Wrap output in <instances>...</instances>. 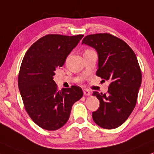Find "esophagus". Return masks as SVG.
Returning a JSON list of instances; mask_svg holds the SVG:
<instances>
[{
	"label": "esophagus",
	"mask_w": 154,
	"mask_h": 154,
	"mask_svg": "<svg viewBox=\"0 0 154 154\" xmlns=\"http://www.w3.org/2000/svg\"><path fill=\"white\" fill-rule=\"evenodd\" d=\"M83 93H84V94L85 95V96H89V95L91 94L90 91L88 90V89H83Z\"/></svg>",
	"instance_id": "34e87169"
}]
</instances>
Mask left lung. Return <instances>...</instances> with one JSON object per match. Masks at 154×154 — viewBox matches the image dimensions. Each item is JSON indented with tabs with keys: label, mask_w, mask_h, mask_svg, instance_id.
Segmentation results:
<instances>
[{
	"label": "left lung",
	"mask_w": 154,
	"mask_h": 154,
	"mask_svg": "<svg viewBox=\"0 0 154 154\" xmlns=\"http://www.w3.org/2000/svg\"><path fill=\"white\" fill-rule=\"evenodd\" d=\"M82 44L96 50L97 75L110 82L107 94L93 92L100 102L98 109L92 112L93 120L104 129H115L124 123L137 104L141 84L137 56L125 42L109 33L89 35Z\"/></svg>",
	"instance_id": "8db88e82"
}]
</instances>
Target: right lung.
Returning a JSON list of instances; mask_svg holds the SVG:
<instances>
[{
  "instance_id": "add662e5",
  "label": "right lung",
  "mask_w": 154,
  "mask_h": 154,
  "mask_svg": "<svg viewBox=\"0 0 154 154\" xmlns=\"http://www.w3.org/2000/svg\"><path fill=\"white\" fill-rule=\"evenodd\" d=\"M83 35H47L32 44L25 53L18 75V87L25 109L37 125L48 131L59 129L69 119L72 106L83 91L78 86L58 90L54 71Z\"/></svg>"
}]
</instances>
